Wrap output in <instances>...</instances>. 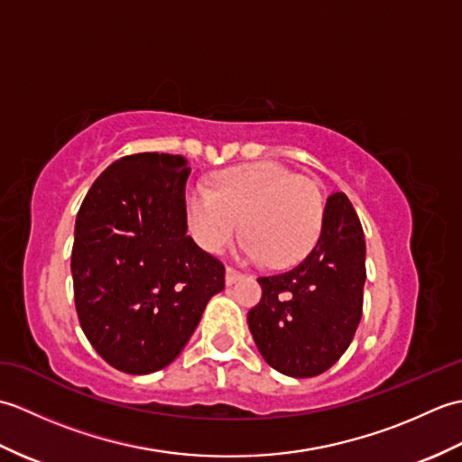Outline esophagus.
Segmentation results:
<instances>
[{"instance_id": "obj_1", "label": "esophagus", "mask_w": 462, "mask_h": 462, "mask_svg": "<svg viewBox=\"0 0 462 462\" xmlns=\"http://www.w3.org/2000/svg\"><path fill=\"white\" fill-rule=\"evenodd\" d=\"M242 278H244V273H242V272L234 270L232 266L226 268V286H232V283H236V282H238V280H242Z\"/></svg>"}]
</instances>
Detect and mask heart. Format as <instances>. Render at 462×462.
I'll list each match as a JSON object with an SVG mask.
<instances>
[{
  "instance_id": "obj_1",
  "label": "heart",
  "mask_w": 462,
  "mask_h": 462,
  "mask_svg": "<svg viewBox=\"0 0 462 462\" xmlns=\"http://www.w3.org/2000/svg\"><path fill=\"white\" fill-rule=\"evenodd\" d=\"M184 216L192 238L206 252H220L242 228L244 258L290 268L308 256L323 224L319 186L272 161L240 164L208 186H190Z\"/></svg>"
}]
</instances>
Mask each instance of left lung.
Instances as JSON below:
<instances>
[{"mask_svg": "<svg viewBox=\"0 0 462 462\" xmlns=\"http://www.w3.org/2000/svg\"><path fill=\"white\" fill-rule=\"evenodd\" d=\"M365 278L361 222L347 196L336 192L306 260L258 278L262 300L248 311V328L268 365L300 379L328 371L356 336Z\"/></svg>", "mask_w": 462, "mask_h": 462, "instance_id": "1", "label": "left lung"}]
</instances>
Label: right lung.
Listing matches in <instances>:
<instances>
[{
    "mask_svg": "<svg viewBox=\"0 0 462 462\" xmlns=\"http://www.w3.org/2000/svg\"><path fill=\"white\" fill-rule=\"evenodd\" d=\"M180 154L115 161L75 220L71 273L83 333L115 369L146 375L179 357L206 303L224 290L220 260L186 236Z\"/></svg>",
    "mask_w": 462,
    "mask_h": 462,
    "instance_id": "right-lung-1",
    "label": "right lung"
}]
</instances>
